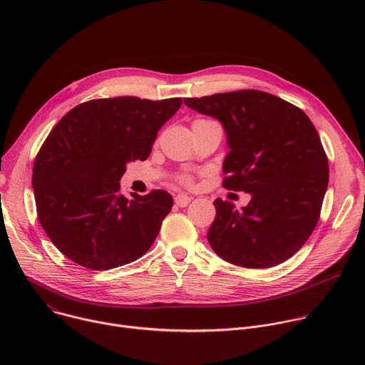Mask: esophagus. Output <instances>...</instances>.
Here are the masks:
<instances>
[{"label":"esophagus","mask_w":365,"mask_h":365,"mask_svg":"<svg viewBox=\"0 0 365 365\" xmlns=\"http://www.w3.org/2000/svg\"><path fill=\"white\" fill-rule=\"evenodd\" d=\"M190 200H192V196H187V195H185V193H179V195L175 197L176 205L180 206V207L187 206V205L190 203Z\"/></svg>","instance_id":"esophagus-1"}]
</instances>
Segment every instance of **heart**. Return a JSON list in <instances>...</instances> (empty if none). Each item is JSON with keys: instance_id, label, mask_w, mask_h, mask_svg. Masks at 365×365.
Segmentation results:
<instances>
[{"instance_id": "obj_1", "label": "heart", "mask_w": 365, "mask_h": 365, "mask_svg": "<svg viewBox=\"0 0 365 365\" xmlns=\"http://www.w3.org/2000/svg\"><path fill=\"white\" fill-rule=\"evenodd\" d=\"M197 121H205V120H197Z\"/></svg>"}]
</instances>
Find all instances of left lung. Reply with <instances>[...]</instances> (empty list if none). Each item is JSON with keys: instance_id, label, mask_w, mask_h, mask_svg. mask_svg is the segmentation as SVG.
I'll return each mask as SVG.
<instances>
[{"instance_id": "left-lung-1", "label": "left lung", "mask_w": 365, "mask_h": 365, "mask_svg": "<svg viewBox=\"0 0 365 365\" xmlns=\"http://www.w3.org/2000/svg\"><path fill=\"white\" fill-rule=\"evenodd\" d=\"M185 106L218 120L228 154L224 186L251 195L241 211L214 202L207 241L225 262L247 269L277 266L315 230L329 170L317 128L284 99L263 91L185 98Z\"/></svg>"}]
</instances>
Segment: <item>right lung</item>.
<instances>
[{
    "instance_id": "obj_1",
    "label": "right lung",
    "mask_w": 365,
    "mask_h": 365,
    "mask_svg": "<svg viewBox=\"0 0 365 365\" xmlns=\"http://www.w3.org/2000/svg\"><path fill=\"white\" fill-rule=\"evenodd\" d=\"M182 98L92 99L51 130L33 166L38 221L56 248L91 270H110L140 258L173 206L166 190L125 197L127 163L145 160L162 125Z\"/></svg>"
}]
</instances>
